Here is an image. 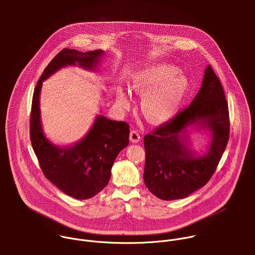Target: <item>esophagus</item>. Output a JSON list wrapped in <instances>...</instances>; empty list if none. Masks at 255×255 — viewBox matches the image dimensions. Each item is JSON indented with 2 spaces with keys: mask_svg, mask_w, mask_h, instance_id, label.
I'll return each mask as SVG.
<instances>
[{
  "mask_svg": "<svg viewBox=\"0 0 255 255\" xmlns=\"http://www.w3.org/2000/svg\"><path fill=\"white\" fill-rule=\"evenodd\" d=\"M129 138H130V141L133 142V143H137L140 141V134L137 130H132L130 132V135H129Z\"/></svg>",
  "mask_w": 255,
  "mask_h": 255,
  "instance_id": "34e87169",
  "label": "esophagus"
}]
</instances>
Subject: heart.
I'll use <instances>...</instances> for the list:
<instances>
[{
  "label": "heart",
  "instance_id": "obj_1",
  "mask_svg": "<svg viewBox=\"0 0 255 255\" xmlns=\"http://www.w3.org/2000/svg\"><path fill=\"white\" fill-rule=\"evenodd\" d=\"M175 66L168 64H153L142 69L135 77L132 89L143 96L141 110L150 123L162 124L172 119L183 105L190 83L188 78L177 72ZM119 103L126 107L128 98L121 93Z\"/></svg>",
  "mask_w": 255,
  "mask_h": 255
}]
</instances>
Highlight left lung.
Masks as SVG:
<instances>
[{
	"mask_svg": "<svg viewBox=\"0 0 255 255\" xmlns=\"http://www.w3.org/2000/svg\"><path fill=\"white\" fill-rule=\"evenodd\" d=\"M196 121L213 132L207 154L195 158L179 135ZM228 103L221 82L211 65L192 103L172 119L144 136V183L157 198L184 199L204 187L214 174L229 140Z\"/></svg>",
	"mask_w": 255,
	"mask_h": 255,
	"instance_id": "left-lung-1",
	"label": "left lung"
}]
</instances>
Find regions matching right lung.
I'll use <instances>...</instances> for the list:
<instances>
[{
    "mask_svg": "<svg viewBox=\"0 0 255 255\" xmlns=\"http://www.w3.org/2000/svg\"><path fill=\"white\" fill-rule=\"evenodd\" d=\"M102 54L103 50H61L45 67L32 98L30 140L40 168L59 190L80 200L96 196L108 185L118 153L129 143V125L99 116L83 140L68 147L56 146L45 137L41 127L39 93L42 82L58 68L76 63L93 68Z\"/></svg>",
    "mask_w": 255,
    "mask_h": 255,
    "instance_id": "add662e5",
    "label": "right lung"
}]
</instances>
